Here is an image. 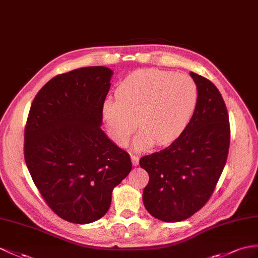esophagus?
I'll return each instance as SVG.
<instances>
[{
    "mask_svg": "<svg viewBox=\"0 0 258 258\" xmlns=\"http://www.w3.org/2000/svg\"><path fill=\"white\" fill-rule=\"evenodd\" d=\"M131 161H133V164L136 166L139 164V156L136 154H131Z\"/></svg>",
    "mask_w": 258,
    "mask_h": 258,
    "instance_id": "1",
    "label": "esophagus"
}]
</instances>
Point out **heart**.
<instances>
[{
  "label": "heart",
  "mask_w": 258,
  "mask_h": 258,
  "mask_svg": "<svg viewBox=\"0 0 258 258\" xmlns=\"http://www.w3.org/2000/svg\"><path fill=\"white\" fill-rule=\"evenodd\" d=\"M116 100L104 103L103 115L118 144L128 142L141 128L136 146H167L184 133L198 103V87L189 75L159 69H142L125 77L116 89Z\"/></svg>",
  "instance_id": "obj_1"
}]
</instances>
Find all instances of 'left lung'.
Segmentation results:
<instances>
[{"label": "left lung", "mask_w": 258, "mask_h": 258, "mask_svg": "<svg viewBox=\"0 0 258 258\" xmlns=\"http://www.w3.org/2000/svg\"><path fill=\"white\" fill-rule=\"evenodd\" d=\"M190 77L198 87V103L189 124L167 148L140 159L149 174L144 207L165 222L183 221L203 208L229 153V114L221 94L208 79L194 72Z\"/></svg>", "instance_id": "left-lung-1"}]
</instances>
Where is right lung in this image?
<instances>
[{"instance_id": "1", "label": "right lung", "mask_w": 258, "mask_h": 258, "mask_svg": "<svg viewBox=\"0 0 258 258\" xmlns=\"http://www.w3.org/2000/svg\"><path fill=\"white\" fill-rule=\"evenodd\" d=\"M112 71L75 69L52 78L31 103L24 158L43 200L66 221L85 224L108 211L130 155L100 129Z\"/></svg>"}]
</instances>
